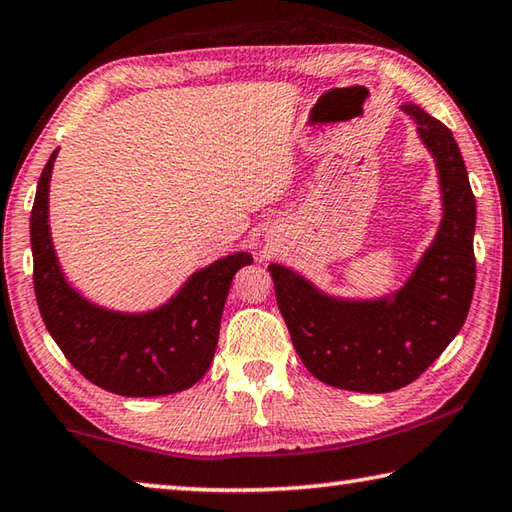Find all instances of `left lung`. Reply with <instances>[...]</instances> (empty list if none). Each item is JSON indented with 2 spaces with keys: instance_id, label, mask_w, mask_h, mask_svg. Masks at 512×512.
<instances>
[{
  "instance_id": "obj_1",
  "label": "left lung",
  "mask_w": 512,
  "mask_h": 512,
  "mask_svg": "<svg viewBox=\"0 0 512 512\" xmlns=\"http://www.w3.org/2000/svg\"><path fill=\"white\" fill-rule=\"evenodd\" d=\"M436 160L443 219L402 289L381 298L329 296L282 264L268 271L293 348L316 379L343 391L391 393L418 379L470 311L476 201L452 131L413 103L400 106Z\"/></svg>"
}]
</instances>
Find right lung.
<instances>
[{"instance_id":"add662e5","label":"right lung","mask_w":512,"mask_h":512,"mask_svg":"<svg viewBox=\"0 0 512 512\" xmlns=\"http://www.w3.org/2000/svg\"><path fill=\"white\" fill-rule=\"evenodd\" d=\"M56 155L42 169L31 210L33 287L51 339L103 391L158 397L194 386L214 359L232 277L253 257L232 253L216 259L151 311L128 314L94 305L65 280L51 244L49 180Z\"/></svg>"}]
</instances>
